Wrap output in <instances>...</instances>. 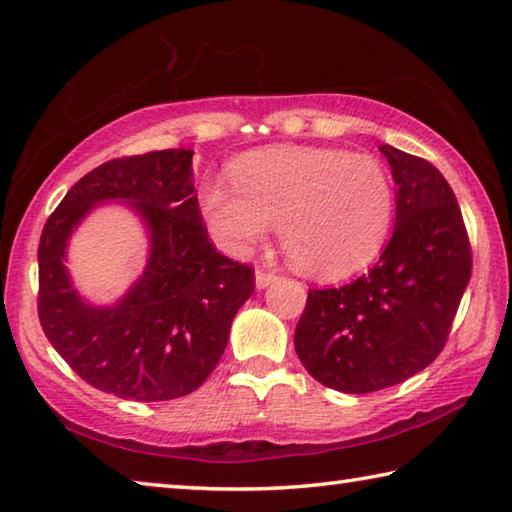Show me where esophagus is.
<instances>
[{
	"mask_svg": "<svg viewBox=\"0 0 512 512\" xmlns=\"http://www.w3.org/2000/svg\"><path fill=\"white\" fill-rule=\"evenodd\" d=\"M275 280H277V275L271 273V271H264V268H257V271H255V284H257V289H266L268 284L275 282Z\"/></svg>",
	"mask_w": 512,
	"mask_h": 512,
	"instance_id": "34e87169",
	"label": "esophagus"
}]
</instances>
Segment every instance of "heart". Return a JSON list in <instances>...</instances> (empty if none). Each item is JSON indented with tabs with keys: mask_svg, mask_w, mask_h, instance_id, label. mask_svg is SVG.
I'll return each instance as SVG.
<instances>
[{
	"mask_svg": "<svg viewBox=\"0 0 512 512\" xmlns=\"http://www.w3.org/2000/svg\"><path fill=\"white\" fill-rule=\"evenodd\" d=\"M232 183L203 189L205 219L223 248L244 255L280 223L291 262L325 280L372 262L393 225V180L368 153L277 146L241 158Z\"/></svg>",
	"mask_w": 512,
	"mask_h": 512,
	"instance_id": "1",
	"label": "heart"
}]
</instances>
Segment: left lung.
I'll return each mask as SVG.
<instances>
[{"instance_id":"obj_1","label":"left lung","mask_w":512,"mask_h":512,"mask_svg":"<svg viewBox=\"0 0 512 512\" xmlns=\"http://www.w3.org/2000/svg\"><path fill=\"white\" fill-rule=\"evenodd\" d=\"M379 151L397 185L393 237L352 284L309 289L293 336L311 377L354 395L402 384L438 357L472 273L461 207L443 173L395 146Z\"/></svg>"}]
</instances>
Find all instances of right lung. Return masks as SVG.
I'll use <instances>...</instances> for the list:
<instances>
[{"instance_id":"1","label":"right lung","mask_w":512,"mask_h":512,"mask_svg":"<svg viewBox=\"0 0 512 512\" xmlns=\"http://www.w3.org/2000/svg\"><path fill=\"white\" fill-rule=\"evenodd\" d=\"M194 151L117 158L65 194L38 246V316L76 375L121 400L162 402L196 391L228 345L255 271L216 253L194 194ZM119 200L150 232V262L127 296L97 308L68 280L66 241L94 206Z\"/></svg>"}]
</instances>
